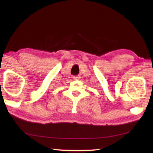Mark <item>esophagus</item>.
Segmentation results:
<instances>
[{
	"instance_id": "obj_1",
	"label": "esophagus",
	"mask_w": 153,
	"mask_h": 153,
	"mask_svg": "<svg viewBox=\"0 0 153 153\" xmlns=\"http://www.w3.org/2000/svg\"><path fill=\"white\" fill-rule=\"evenodd\" d=\"M73 78L74 80H79L80 79V77L79 76H74Z\"/></svg>"
}]
</instances>
